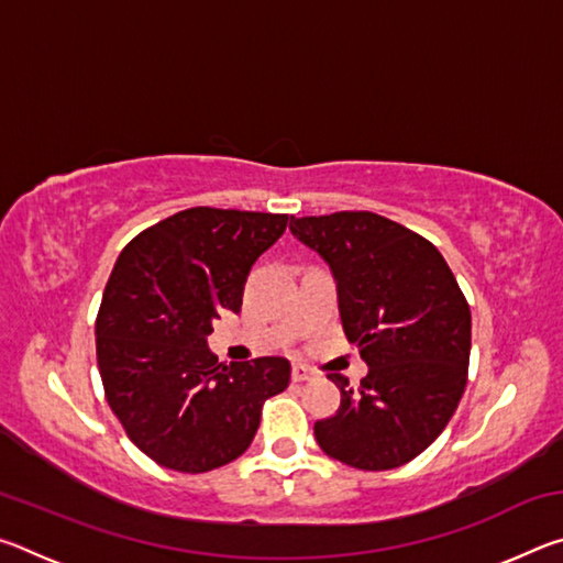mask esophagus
Returning a JSON list of instances; mask_svg holds the SVG:
<instances>
[{
    "label": "esophagus",
    "instance_id": "34e87169",
    "mask_svg": "<svg viewBox=\"0 0 563 563\" xmlns=\"http://www.w3.org/2000/svg\"><path fill=\"white\" fill-rule=\"evenodd\" d=\"M290 377H292V383H305V379H312V369L305 365H292Z\"/></svg>",
    "mask_w": 563,
    "mask_h": 563
}]
</instances>
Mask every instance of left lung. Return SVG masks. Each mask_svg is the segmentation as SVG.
Here are the masks:
<instances>
[{"mask_svg": "<svg viewBox=\"0 0 563 563\" xmlns=\"http://www.w3.org/2000/svg\"><path fill=\"white\" fill-rule=\"evenodd\" d=\"M290 231L330 265L342 328L369 373L340 387V407L316 422L332 460L365 472L412 462L460 405L472 312L442 253L409 228L369 211L290 216Z\"/></svg>", "mask_w": 563, "mask_h": 563, "instance_id": "1", "label": "left lung"}]
</instances>
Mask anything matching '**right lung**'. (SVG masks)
I'll return each instance as SVG.
<instances>
[{
  "label": "right lung",
  "mask_w": 563,
  "mask_h": 563,
  "mask_svg": "<svg viewBox=\"0 0 563 563\" xmlns=\"http://www.w3.org/2000/svg\"><path fill=\"white\" fill-rule=\"evenodd\" d=\"M288 225L285 213L188 208L123 247L97 316L107 402L156 464L201 474L251 446L263 402L290 383L285 357L223 365L206 338L241 310L253 263Z\"/></svg>",
  "instance_id": "right-lung-1"
}]
</instances>
